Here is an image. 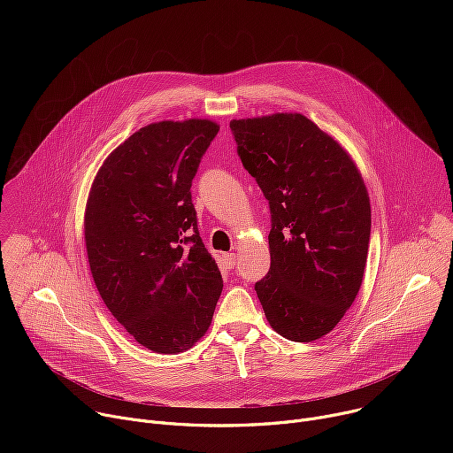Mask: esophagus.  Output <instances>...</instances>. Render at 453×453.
I'll return each instance as SVG.
<instances>
[{"label": "esophagus", "mask_w": 453, "mask_h": 453, "mask_svg": "<svg viewBox=\"0 0 453 453\" xmlns=\"http://www.w3.org/2000/svg\"><path fill=\"white\" fill-rule=\"evenodd\" d=\"M222 260H224V264H226L227 269H233V267L236 265L238 257H236L234 252H224V254H222Z\"/></svg>", "instance_id": "obj_1"}]
</instances>
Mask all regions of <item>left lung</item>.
<instances>
[{"instance_id":"obj_1","label":"left lung","mask_w":453,"mask_h":453,"mask_svg":"<svg viewBox=\"0 0 453 453\" xmlns=\"http://www.w3.org/2000/svg\"><path fill=\"white\" fill-rule=\"evenodd\" d=\"M238 156L273 213L271 271L256 283L274 332L294 342L328 335L365 271L371 204L349 152L301 112L231 119Z\"/></svg>"}]
</instances>
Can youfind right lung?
Returning <instances> with one entry per match:
<instances>
[{
  "instance_id": "right-lung-1",
  "label": "right lung",
  "mask_w": 453,
  "mask_h": 453,
  "mask_svg": "<svg viewBox=\"0 0 453 453\" xmlns=\"http://www.w3.org/2000/svg\"><path fill=\"white\" fill-rule=\"evenodd\" d=\"M219 128L208 118L149 123L105 157L89 189L84 240L95 285L119 325L154 353L196 346L224 287L189 193Z\"/></svg>"
}]
</instances>
